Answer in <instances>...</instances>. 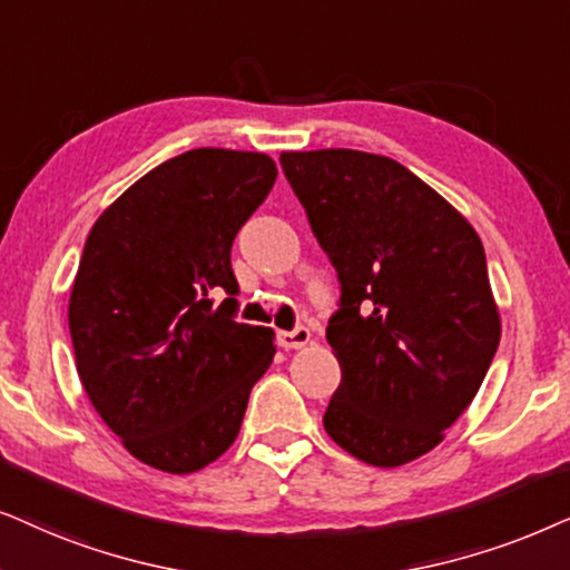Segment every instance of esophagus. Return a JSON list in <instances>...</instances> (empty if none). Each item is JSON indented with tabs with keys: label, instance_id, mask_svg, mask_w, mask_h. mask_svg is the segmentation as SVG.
<instances>
[{
	"label": "esophagus",
	"instance_id": "obj_1",
	"mask_svg": "<svg viewBox=\"0 0 570 570\" xmlns=\"http://www.w3.org/2000/svg\"><path fill=\"white\" fill-rule=\"evenodd\" d=\"M278 344L284 348H302L309 344V331L305 325H297L294 331H281L278 333Z\"/></svg>",
	"mask_w": 570,
	"mask_h": 570
}]
</instances>
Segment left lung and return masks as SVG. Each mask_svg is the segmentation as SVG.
I'll return each mask as SVG.
<instances>
[{
    "label": "left lung",
    "mask_w": 570,
    "mask_h": 570,
    "mask_svg": "<svg viewBox=\"0 0 570 570\" xmlns=\"http://www.w3.org/2000/svg\"><path fill=\"white\" fill-rule=\"evenodd\" d=\"M281 169L341 281L325 328L341 385L323 428L364 464H409L464 414L498 352L482 242L389 156L286 150Z\"/></svg>",
    "instance_id": "obj_1"
}]
</instances>
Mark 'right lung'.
Segmentation results:
<instances>
[{
	"label": "right lung",
	"instance_id": "add662e5",
	"mask_svg": "<svg viewBox=\"0 0 570 570\" xmlns=\"http://www.w3.org/2000/svg\"><path fill=\"white\" fill-rule=\"evenodd\" d=\"M276 174L253 150H187L125 189L88 234L67 313L75 367L142 464L197 472L239 435L276 333L234 321L232 242Z\"/></svg>",
	"mask_w": 570,
	"mask_h": 570
}]
</instances>
